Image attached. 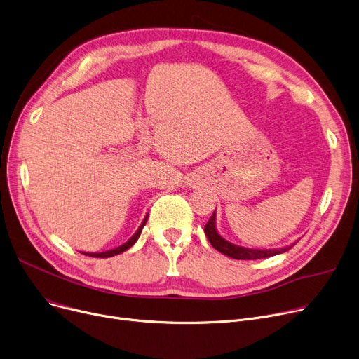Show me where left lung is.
I'll list each match as a JSON object with an SVG mask.
<instances>
[{"label":"left lung","instance_id":"8db88e82","mask_svg":"<svg viewBox=\"0 0 359 359\" xmlns=\"http://www.w3.org/2000/svg\"><path fill=\"white\" fill-rule=\"evenodd\" d=\"M204 231H205L207 239L210 241V243H212L215 249L222 252L223 255L233 259H262V258L273 257L278 254H284V252L292 248L291 245V246H284L281 249H252V248H245V246L231 243L219 233V230L216 227V210L212 215V217H210V220L207 222V224L204 226Z\"/></svg>","mask_w":359,"mask_h":359}]
</instances>
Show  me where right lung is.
Returning a JSON list of instances; mask_svg holds the SVG:
<instances>
[{
    "instance_id": "1",
    "label": "right lung",
    "mask_w": 359,
    "mask_h": 359,
    "mask_svg": "<svg viewBox=\"0 0 359 359\" xmlns=\"http://www.w3.org/2000/svg\"><path fill=\"white\" fill-rule=\"evenodd\" d=\"M147 217H149V215L144 216L143 222L140 223V226H139L137 230L135 231V235H133L128 242H124L123 245H120V246H117V248H114V249H109V250H105V252H82V254H83V255H88V257H94V258H111V257H114V255L121 254V252H124V250H128V249H129L130 246H133L135 242L139 239V236H140V233H142V229L144 227V224H146V222H147Z\"/></svg>"
}]
</instances>
